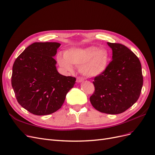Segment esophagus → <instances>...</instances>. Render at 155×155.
<instances>
[{"mask_svg":"<svg viewBox=\"0 0 155 155\" xmlns=\"http://www.w3.org/2000/svg\"><path fill=\"white\" fill-rule=\"evenodd\" d=\"M83 80H84V79H83L82 78H79V77H78V78H77V80H76V81H77L78 83H81V82L83 81Z\"/></svg>","mask_w":155,"mask_h":155,"instance_id":"esophagus-1","label":"esophagus"}]
</instances>
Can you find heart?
<instances>
[{"label":"heart","mask_w":155,"mask_h":155,"mask_svg":"<svg viewBox=\"0 0 155 155\" xmlns=\"http://www.w3.org/2000/svg\"><path fill=\"white\" fill-rule=\"evenodd\" d=\"M59 65L67 71H72V66L79 67V72L83 76L92 78L105 72L109 62V53L105 49L96 46L85 48H72L66 51L64 57L59 55Z\"/></svg>","instance_id":"heart-1"}]
</instances>
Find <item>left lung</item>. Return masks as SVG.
<instances>
[{"label": "left lung", "mask_w": 155, "mask_h": 155, "mask_svg": "<svg viewBox=\"0 0 155 155\" xmlns=\"http://www.w3.org/2000/svg\"><path fill=\"white\" fill-rule=\"evenodd\" d=\"M112 60L104 73L96 76L92 105L103 113H122L137 101L143 85L142 66L138 58L125 46L107 43Z\"/></svg>", "instance_id": "left-lung-1"}]
</instances>
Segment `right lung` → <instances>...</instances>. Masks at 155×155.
<instances>
[{
	"instance_id": "right-lung-1",
	"label": "right lung",
	"mask_w": 155,
	"mask_h": 155,
	"mask_svg": "<svg viewBox=\"0 0 155 155\" xmlns=\"http://www.w3.org/2000/svg\"><path fill=\"white\" fill-rule=\"evenodd\" d=\"M58 43H34L18 56L13 65L12 85L16 99L35 115H48L63 105L76 78L64 76L56 68L54 57Z\"/></svg>"
}]
</instances>
